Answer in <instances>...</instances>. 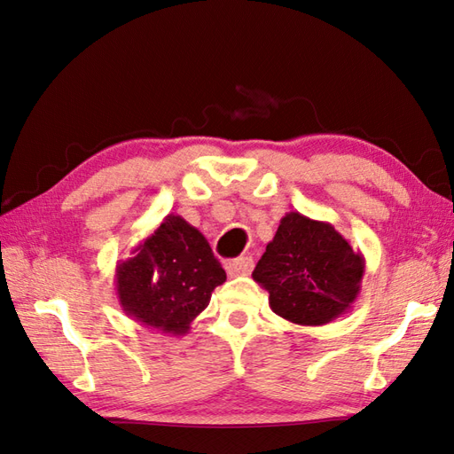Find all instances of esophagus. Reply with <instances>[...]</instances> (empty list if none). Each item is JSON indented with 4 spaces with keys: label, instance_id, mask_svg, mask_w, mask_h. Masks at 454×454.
<instances>
[{
    "label": "esophagus",
    "instance_id": "34e87169",
    "mask_svg": "<svg viewBox=\"0 0 454 454\" xmlns=\"http://www.w3.org/2000/svg\"><path fill=\"white\" fill-rule=\"evenodd\" d=\"M252 265L254 262L250 256H240L227 263V271L229 275H248L252 271Z\"/></svg>",
    "mask_w": 454,
    "mask_h": 454
}]
</instances>
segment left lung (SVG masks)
Masks as SVG:
<instances>
[{"label":"left lung","instance_id":"1","mask_svg":"<svg viewBox=\"0 0 454 454\" xmlns=\"http://www.w3.org/2000/svg\"><path fill=\"white\" fill-rule=\"evenodd\" d=\"M366 270L360 250L327 221L285 214L252 278L271 310L296 325H325L356 301Z\"/></svg>","mask_w":454,"mask_h":454}]
</instances>
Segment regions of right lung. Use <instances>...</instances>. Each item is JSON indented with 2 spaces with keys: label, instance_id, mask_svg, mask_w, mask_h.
Returning <instances> with one entry per match:
<instances>
[{
  "label": "right lung",
  "instance_id": "obj_1",
  "mask_svg": "<svg viewBox=\"0 0 454 454\" xmlns=\"http://www.w3.org/2000/svg\"><path fill=\"white\" fill-rule=\"evenodd\" d=\"M227 279L206 237L181 215L160 227L115 265V291L123 312L144 327L184 335L215 286Z\"/></svg>",
  "mask_w": 454,
  "mask_h": 454
}]
</instances>
